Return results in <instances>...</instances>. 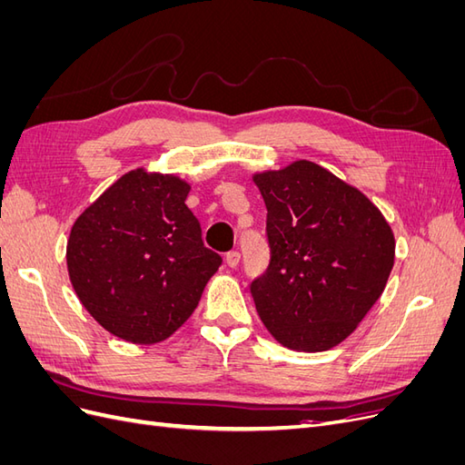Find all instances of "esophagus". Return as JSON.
Wrapping results in <instances>:
<instances>
[{"mask_svg": "<svg viewBox=\"0 0 465 465\" xmlns=\"http://www.w3.org/2000/svg\"><path fill=\"white\" fill-rule=\"evenodd\" d=\"M224 262H227V265L234 270V267H238V263H241V254H238L236 250H232V252H229L227 258H224Z\"/></svg>", "mask_w": 465, "mask_h": 465, "instance_id": "obj_1", "label": "esophagus"}]
</instances>
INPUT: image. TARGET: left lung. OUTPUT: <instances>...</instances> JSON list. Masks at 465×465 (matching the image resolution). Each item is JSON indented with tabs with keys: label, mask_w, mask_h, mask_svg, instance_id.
Returning <instances> with one entry per match:
<instances>
[{
	"label": "left lung",
	"mask_w": 465,
	"mask_h": 465,
	"mask_svg": "<svg viewBox=\"0 0 465 465\" xmlns=\"http://www.w3.org/2000/svg\"><path fill=\"white\" fill-rule=\"evenodd\" d=\"M267 207V272L252 281L275 340L320 353L353 333L396 258L390 223L367 195L312 161L252 176Z\"/></svg>",
	"instance_id": "8db88e82"
}]
</instances>
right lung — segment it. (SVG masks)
Here are the masks:
<instances>
[{
    "instance_id": "add662e5",
    "label": "right lung",
    "mask_w": 465,
    "mask_h": 465,
    "mask_svg": "<svg viewBox=\"0 0 465 465\" xmlns=\"http://www.w3.org/2000/svg\"><path fill=\"white\" fill-rule=\"evenodd\" d=\"M176 174L125 173L74 223L65 260L81 304L112 335L151 345L198 306L221 256L202 242Z\"/></svg>"
}]
</instances>
